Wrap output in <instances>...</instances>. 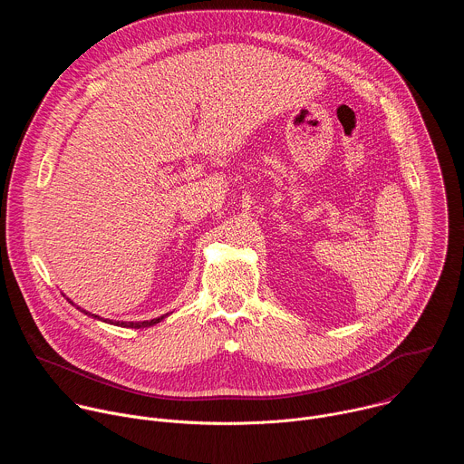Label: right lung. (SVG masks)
<instances>
[{"mask_svg": "<svg viewBox=\"0 0 464 464\" xmlns=\"http://www.w3.org/2000/svg\"><path fill=\"white\" fill-rule=\"evenodd\" d=\"M68 299V297H65ZM73 306H77L72 299H68ZM81 312H84L86 315H92L93 319H99V321H104V323H110V324H119V326H131V328H143V326H152V324H156V323H160L161 319H165L169 314H165V315H161V317H156V319H150V321H141V323H134V321H130V323H126V321H113V319H102V317H99V315H95V314H90V312H86V310H82L81 306H77Z\"/></svg>", "mask_w": 464, "mask_h": 464, "instance_id": "right-lung-1", "label": "right lung"}]
</instances>
